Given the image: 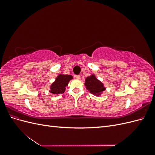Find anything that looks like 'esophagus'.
I'll use <instances>...</instances> for the list:
<instances>
[{"mask_svg": "<svg viewBox=\"0 0 155 155\" xmlns=\"http://www.w3.org/2000/svg\"><path fill=\"white\" fill-rule=\"evenodd\" d=\"M75 78H76L77 79H81L80 75H76V76H75Z\"/></svg>", "mask_w": 155, "mask_h": 155, "instance_id": "obj_1", "label": "esophagus"}]
</instances>
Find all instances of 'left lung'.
<instances>
[{
	"label": "left lung",
	"mask_w": 155,
	"mask_h": 155,
	"mask_svg": "<svg viewBox=\"0 0 155 155\" xmlns=\"http://www.w3.org/2000/svg\"><path fill=\"white\" fill-rule=\"evenodd\" d=\"M85 85L88 92L96 96H100L106 89L104 84L94 74L85 78Z\"/></svg>",
	"instance_id": "1"
}]
</instances>
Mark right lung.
Segmentation results:
<instances>
[{
    "instance_id": "right-lung-1",
    "label": "right lung",
    "mask_w": 155,
    "mask_h": 155,
    "mask_svg": "<svg viewBox=\"0 0 155 155\" xmlns=\"http://www.w3.org/2000/svg\"><path fill=\"white\" fill-rule=\"evenodd\" d=\"M73 79L72 75H64L59 74L56 77L55 81L51 84L49 92L54 94H60L66 91L69 81Z\"/></svg>"
}]
</instances>
